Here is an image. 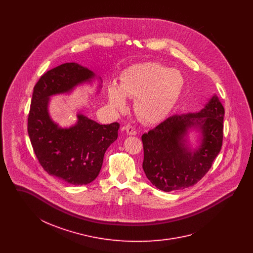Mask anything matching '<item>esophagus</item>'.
I'll return each mask as SVG.
<instances>
[{
  "label": "esophagus",
  "mask_w": 253,
  "mask_h": 253,
  "mask_svg": "<svg viewBox=\"0 0 253 253\" xmlns=\"http://www.w3.org/2000/svg\"><path fill=\"white\" fill-rule=\"evenodd\" d=\"M125 130H126V132H127L128 134H130V135H135V134L137 133L136 129H135V128H133L132 126H131V125H127V126H125Z\"/></svg>",
  "instance_id": "1"
}]
</instances>
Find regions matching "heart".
<instances>
[{
  "mask_svg": "<svg viewBox=\"0 0 253 253\" xmlns=\"http://www.w3.org/2000/svg\"><path fill=\"white\" fill-rule=\"evenodd\" d=\"M183 74L158 62L136 64L121 75V84L110 85V105L120 112L128 109L127 97L135 98V113L141 121L156 124L175 108L185 88Z\"/></svg>",
  "mask_w": 253,
  "mask_h": 253,
  "instance_id": "1",
  "label": "heart"
}]
</instances>
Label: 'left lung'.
Returning <instances> with one entry per match:
<instances>
[{"instance_id": "8db88e82", "label": "left lung", "mask_w": 253, "mask_h": 253, "mask_svg": "<svg viewBox=\"0 0 253 253\" xmlns=\"http://www.w3.org/2000/svg\"><path fill=\"white\" fill-rule=\"evenodd\" d=\"M225 110L216 95L199 112L174 115L141 136L147 178L164 192L196 184L211 167L223 141ZM199 133L193 148L187 135Z\"/></svg>"}]
</instances>
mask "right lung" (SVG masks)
<instances>
[{"instance_id":"1","label":"right lung","mask_w":253,"mask_h":253,"mask_svg":"<svg viewBox=\"0 0 253 253\" xmlns=\"http://www.w3.org/2000/svg\"><path fill=\"white\" fill-rule=\"evenodd\" d=\"M96 78L95 73L76 62L49 70L34 87L28 115L27 131L42 167L50 175L76 186L96 179L106 150L118 138L120 124L101 125L78 114L75 124L62 128L51 119L49 101L51 96L69 94Z\"/></svg>"}]
</instances>
